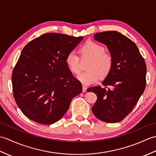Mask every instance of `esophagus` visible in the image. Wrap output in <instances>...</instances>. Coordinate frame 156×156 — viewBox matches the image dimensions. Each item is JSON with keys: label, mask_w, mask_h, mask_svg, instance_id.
Listing matches in <instances>:
<instances>
[{"label": "esophagus", "mask_w": 156, "mask_h": 156, "mask_svg": "<svg viewBox=\"0 0 156 156\" xmlns=\"http://www.w3.org/2000/svg\"><path fill=\"white\" fill-rule=\"evenodd\" d=\"M87 88L85 86H83V87H82V92H87Z\"/></svg>", "instance_id": "34e87169"}]
</instances>
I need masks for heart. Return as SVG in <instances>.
Returning <instances> with one entry per match:
<instances>
[{
	"label": "heart",
	"mask_w": 156,
	"mask_h": 156,
	"mask_svg": "<svg viewBox=\"0 0 156 156\" xmlns=\"http://www.w3.org/2000/svg\"><path fill=\"white\" fill-rule=\"evenodd\" d=\"M79 54L83 61H90L87 70L89 72L82 74L78 80L84 86L95 84L99 78H105L111 72L112 58L105 52L104 46L94 41H87L82 45ZM66 64L72 74L79 75L81 72V61L79 56L70 52L66 58Z\"/></svg>",
	"instance_id": "1"
}]
</instances>
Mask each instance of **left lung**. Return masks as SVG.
Returning a JSON list of instances; mask_svg holds the SVG:
<instances>
[{
	"label": "left lung",
	"instance_id": "1",
	"mask_svg": "<svg viewBox=\"0 0 156 156\" xmlns=\"http://www.w3.org/2000/svg\"><path fill=\"white\" fill-rule=\"evenodd\" d=\"M94 39L107 46L113 64L103 87L88 88L97 96L92 111L99 120L117 122L130 113L144 93L146 64L135 43L121 33H97Z\"/></svg>",
	"mask_w": 156,
	"mask_h": 156
}]
</instances>
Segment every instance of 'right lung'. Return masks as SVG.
<instances>
[{
	"mask_svg": "<svg viewBox=\"0 0 156 156\" xmlns=\"http://www.w3.org/2000/svg\"><path fill=\"white\" fill-rule=\"evenodd\" d=\"M83 37L45 34L25 46L12 74L13 96L28 119L44 125L59 121L82 84L72 75L66 58Z\"/></svg>",
	"mask_w": 156,
	"mask_h": 156,
	"instance_id": "obj_1",
	"label": "right lung"
}]
</instances>
